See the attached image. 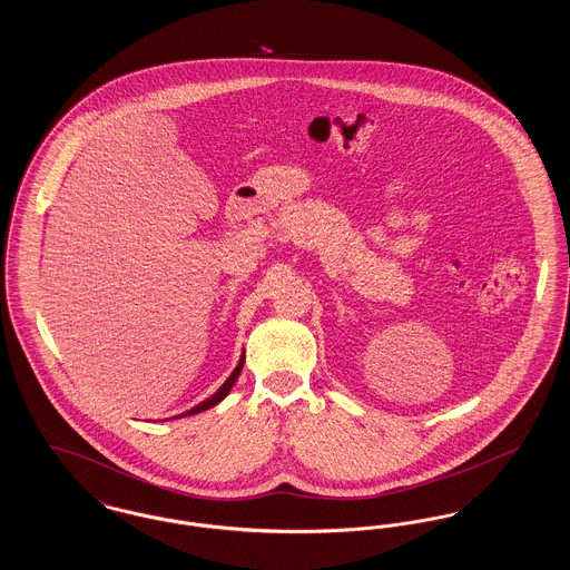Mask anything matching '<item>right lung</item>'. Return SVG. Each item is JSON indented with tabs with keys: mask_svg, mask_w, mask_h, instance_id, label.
<instances>
[{
	"mask_svg": "<svg viewBox=\"0 0 570 570\" xmlns=\"http://www.w3.org/2000/svg\"><path fill=\"white\" fill-rule=\"evenodd\" d=\"M245 356L239 358V363H237V367L233 370V374L228 376V380L217 389L216 393L209 397V400H205V402H200L198 406L191 407L188 412H184L181 416H188V414H198V412H203V410H207V407H214L216 404H219L226 395H228V391L233 389V384H235V380L239 379V374H242V370H244Z\"/></svg>",
	"mask_w": 570,
	"mask_h": 570,
	"instance_id": "add662e5",
	"label": "right lung"
}]
</instances>
